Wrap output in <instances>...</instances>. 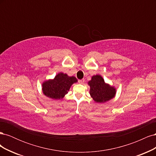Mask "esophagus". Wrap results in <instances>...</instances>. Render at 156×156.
<instances>
[{"mask_svg":"<svg viewBox=\"0 0 156 156\" xmlns=\"http://www.w3.org/2000/svg\"><path fill=\"white\" fill-rule=\"evenodd\" d=\"M78 82H79V83H80V84H83V83H84V79L79 80Z\"/></svg>","mask_w":156,"mask_h":156,"instance_id":"esophagus-1","label":"esophagus"}]
</instances>
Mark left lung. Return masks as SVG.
Masks as SVG:
<instances>
[{"label": "left lung", "mask_w": 156, "mask_h": 156, "mask_svg": "<svg viewBox=\"0 0 156 156\" xmlns=\"http://www.w3.org/2000/svg\"><path fill=\"white\" fill-rule=\"evenodd\" d=\"M88 84L90 86V96L97 103H105L116 95V88L106 83L100 75L92 76Z\"/></svg>", "instance_id": "8db88e82"}]
</instances>
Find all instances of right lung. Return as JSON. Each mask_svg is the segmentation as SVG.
I'll return each mask as SVG.
<instances>
[{
	"instance_id": "right-lung-1",
	"label": "right lung",
	"mask_w": 156,
	"mask_h": 156,
	"mask_svg": "<svg viewBox=\"0 0 156 156\" xmlns=\"http://www.w3.org/2000/svg\"><path fill=\"white\" fill-rule=\"evenodd\" d=\"M77 82V79L74 76L69 77L60 72L54 79L47 80L42 83V92L52 100H60L68 94L71 86Z\"/></svg>"
}]
</instances>
